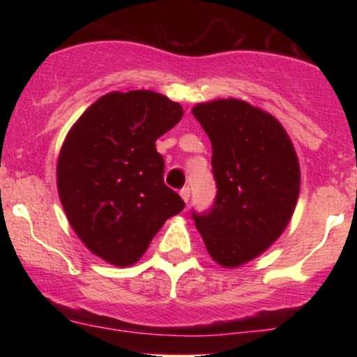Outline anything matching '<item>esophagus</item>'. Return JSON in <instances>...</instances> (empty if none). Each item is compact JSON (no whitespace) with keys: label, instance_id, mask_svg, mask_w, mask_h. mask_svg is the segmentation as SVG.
Returning <instances> with one entry per match:
<instances>
[{"label":"esophagus","instance_id":"1","mask_svg":"<svg viewBox=\"0 0 357 357\" xmlns=\"http://www.w3.org/2000/svg\"><path fill=\"white\" fill-rule=\"evenodd\" d=\"M179 195H181V198L184 199V202H190V196H191V190H190V186H184L181 191H179Z\"/></svg>","mask_w":357,"mask_h":357}]
</instances>
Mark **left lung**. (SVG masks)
<instances>
[{
  "label": "left lung",
  "mask_w": 357,
  "mask_h": 357,
  "mask_svg": "<svg viewBox=\"0 0 357 357\" xmlns=\"http://www.w3.org/2000/svg\"><path fill=\"white\" fill-rule=\"evenodd\" d=\"M211 141L216 198L192 211L213 260L233 268L264 253L292 218L301 167L289 134L275 117L238 99L191 109Z\"/></svg>",
  "instance_id": "obj_1"
}]
</instances>
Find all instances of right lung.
<instances>
[{
    "label": "right lung",
    "instance_id": "right-lung-1",
    "mask_svg": "<svg viewBox=\"0 0 357 357\" xmlns=\"http://www.w3.org/2000/svg\"><path fill=\"white\" fill-rule=\"evenodd\" d=\"M181 117L178 102L153 90L110 92L68 130L56 188L70 227L93 255L117 267L136 264L165 221L183 211L155 151Z\"/></svg>",
    "mask_w": 357,
    "mask_h": 357
}]
</instances>
